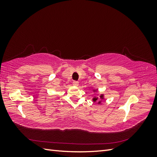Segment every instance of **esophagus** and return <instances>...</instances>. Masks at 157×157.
I'll use <instances>...</instances> for the list:
<instances>
[{"mask_svg":"<svg viewBox=\"0 0 157 157\" xmlns=\"http://www.w3.org/2000/svg\"><path fill=\"white\" fill-rule=\"evenodd\" d=\"M73 84L74 85V86H78V81H76V80H74V81L73 82Z\"/></svg>","mask_w":157,"mask_h":157,"instance_id":"obj_1","label":"esophagus"}]
</instances>
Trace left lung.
<instances>
[{"label": "left lung", "mask_w": 157, "mask_h": 157, "mask_svg": "<svg viewBox=\"0 0 157 157\" xmlns=\"http://www.w3.org/2000/svg\"><path fill=\"white\" fill-rule=\"evenodd\" d=\"M100 98H103V95H101V96H100ZM97 99H98V98H94L93 99V101H96ZM101 103V101H99V103Z\"/></svg>", "instance_id": "obj_1"}]
</instances>
